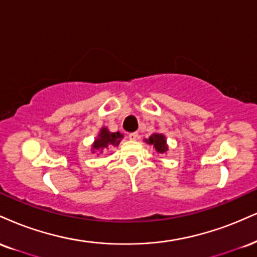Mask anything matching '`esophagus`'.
<instances>
[{"instance_id": "obj_1", "label": "esophagus", "mask_w": 257, "mask_h": 257, "mask_svg": "<svg viewBox=\"0 0 257 257\" xmlns=\"http://www.w3.org/2000/svg\"><path fill=\"white\" fill-rule=\"evenodd\" d=\"M128 137L131 140H137V139L139 138V133L138 132H133V133H129Z\"/></svg>"}]
</instances>
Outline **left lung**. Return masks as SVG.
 Instances as JSON below:
<instances>
[{"label": "left lung", "mask_w": 257, "mask_h": 257, "mask_svg": "<svg viewBox=\"0 0 257 257\" xmlns=\"http://www.w3.org/2000/svg\"><path fill=\"white\" fill-rule=\"evenodd\" d=\"M147 142L150 145H153L154 148H156L157 152L159 153H164L168 151V146H166V140H165V137L162 134H153L152 137L148 139Z\"/></svg>", "instance_id": "left-lung-1"}]
</instances>
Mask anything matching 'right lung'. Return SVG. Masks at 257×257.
<instances>
[{"label":"right lung","mask_w":257,"mask_h":257,"mask_svg":"<svg viewBox=\"0 0 257 257\" xmlns=\"http://www.w3.org/2000/svg\"><path fill=\"white\" fill-rule=\"evenodd\" d=\"M123 135L119 132L117 133H110L106 128H101L100 134L98 135V139L95 140L93 145V150L98 151V152L104 153L107 152L110 148L118 146L120 139Z\"/></svg>","instance_id":"right-lung-1"}]
</instances>
